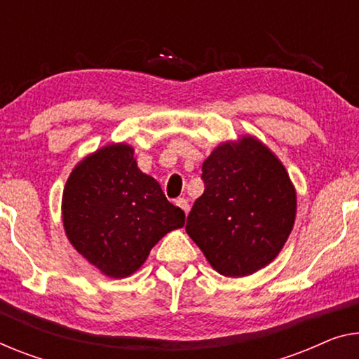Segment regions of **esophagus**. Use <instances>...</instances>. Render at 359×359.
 <instances>
[{
  "label": "esophagus",
  "instance_id": "1",
  "mask_svg": "<svg viewBox=\"0 0 359 359\" xmlns=\"http://www.w3.org/2000/svg\"><path fill=\"white\" fill-rule=\"evenodd\" d=\"M175 205H177L182 211H184L185 214H189V211H190V205H189V201L185 200V198H177V200H175Z\"/></svg>",
  "mask_w": 359,
  "mask_h": 359
}]
</instances>
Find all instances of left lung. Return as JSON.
<instances>
[{"label": "left lung", "instance_id": "obj_1", "mask_svg": "<svg viewBox=\"0 0 359 359\" xmlns=\"http://www.w3.org/2000/svg\"><path fill=\"white\" fill-rule=\"evenodd\" d=\"M205 191L185 231L219 274L263 269L285 245L297 216V191L279 158L245 135L212 149L203 163Z\"/></svg>", "mask_w": 359, "mask_h": 359}]
</instances>
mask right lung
<instances>
[{"label": "right lung", "instance_id": "add662e5", "mask_svg": "<svg viewBox=\"0 0 359 359\" xmlns=\"http://www.w3.org/2000/svg\"><path fill=\"white\" fill-rule=\"evenodd\" d=\"M64 231L90 264L112 279L132 276L185 212L138 169L127 143L96 149L69 175L62 191Z\"/></svg>", "mask_w": 359, "mask_h": 359}]
</instances>
